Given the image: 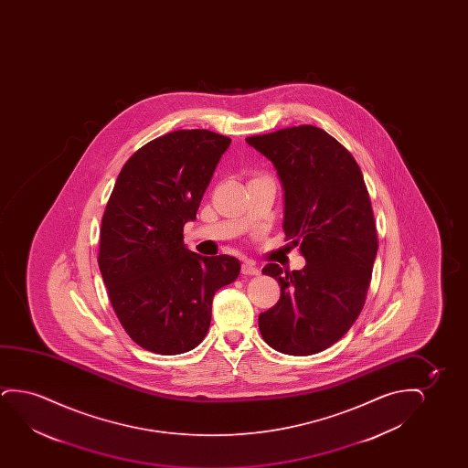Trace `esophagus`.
I'll return each mask as SVG.
<instances>
[{
	"label": "esophagus",
	"instance_id": "esophagus-1",
	"mask_svg": "<svg viewBox=\"0 0 468 468\" xmlns=\"http://www.w3.org/2000/svg\"><path fill=\"white\" fill-rule=\"evenodd\" d=\"M241 271L243 275L257 276L261 271L257 269L256 265H252L250 262H246L241 265Z\"/></svg>",
	"mask_w": 468,
	"mask_h": 468
}]
</instances>
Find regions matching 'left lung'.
I'll return each instance as SVG.
<instances>
[{
  "label": "left lung",
  "instance_id": "1",
  "mask_svg": "<svg viewBox=\"0 0 468 468\" xmlns=\"http://www.w3.org/2000/svg\"><path fill=\"white\" fill-rule=\"evenodd\" d=\"M246 142L269 158L284 192L282 230L305 259L302 270L267 263L282 297L259 314L276 352L307 356L335 344L365 305L378 256V231L363 174L326 131L303 124Z\"/></svg>",
  "mask_w": 468,
  "mask_h": 468
}]
</instances>
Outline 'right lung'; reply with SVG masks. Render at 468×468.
I'll use <instances>...</instances> for the list:
<instances>
[{
	"instance_id": "obj_1",
	"label": "right lung",
	"mask_w": 468,
	"mask_h": 468,
	"mask_svg": "<svg viewBox=\"0 0 468 468\" xmlns=\"http://www.w3.org/2000/svg\"><path fill=\"white\" fill-rule=\"evenodd\" d=\"M231 139L180 129L139 148L122 166L105 207L99 269L129 337L160 355L199 346L212 299L235 282L237 257L199 256L184 244V225Z\"/></svg>"
}]
</instances>
